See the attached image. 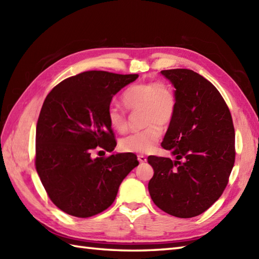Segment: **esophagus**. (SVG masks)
<instances>
[{"instance_id":"obj_1","label":"esophagus","mask_w":259,"mask_h":259,"mask_svg":"<svg viewBox=\"0 0 259 259\" xmlns=\"http://www.w3.org/2000/svg\"><path fill=\"white\" fill-rule=\"evenodd\" d=\"M138 161L140 162V163H145V162H147V158L144 156V155H138Z\"/></svg>"}]
</instances>
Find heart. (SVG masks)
Instances as JSON below:
<instances>
[{
    "label": "heart",
    "instance_id": "b5f03b06",
    "mask_svg": "<svg viewBox=\"0 0 259 259\" xmlns=\"http://www.w3.org/2000/svg\"><path fill=\"white\" fill-rule=\"evenodd\" d=\"M122 103L131 112L141 111V123L146 128L120 140L124 152L148 153L155 149L161 138L162 129L171 124L177 110V97L174 89L163 81H144L133 84L122 95ZM110 126L119 134L128 130L125 112L115 104L107 109Z\"/></svg>",
    "mask_w": 259,
    "mask_h": 259
}]
</instances>
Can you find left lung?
Masks as SVG:
<instances>
[{
    "instance_id": "left-lung-1",
    "label": "left lung",
    "mask_w": 259,
    "mask_h": 259,
    "mask_svg": "<svg viewBox=\"0 0 259 259\" xmlns=\"http://www.w3.org/2000/svg\"><path fill=\"white\" fill-rule=\"evenodd\" d=\"M177 110L161 147L176 157L149 156L152 201L179 218L206 211L226 188L235 163V129L227 103L211 82L189 69L163 70Z\"/></svg>"
}]
</instances>
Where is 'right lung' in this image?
<instances>
[{
	"instance_id": "1",
	"label": "right lung",
	"mask_w": 259,
	"mask_h": 259,
	"mask_svg": "<svg viewBox=\"0 0 259 259\" xmlns=\"http://www.w3.org/2000/svg\"><path fill=\"white\" fill-rule=\"evenodd\" d=\"M137 78L85 71L60 82L43 102L35 169L49 198L65 213L89 218L106 210L122 180L139 164L131 152L92 157L93 150L111 152L117 146L107 109L115 93Z\"/></svg>"
}]
</instances>
